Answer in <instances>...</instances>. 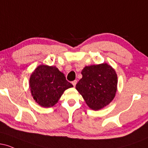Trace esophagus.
Returning a JSON list of instances; mask_svg holds the SVG:
<instances>
[{
  "label": "esophagus",
  "instance_id": "1",
  "mask_svg": "<svg viewBox=\"0 0 148 148\" xmlns=\"http://www.w3.org/2000/svg\"><path fill=\"white\" fill-rule=\"evenodd\" d=\"M72 84L73 86H74V87H75L76 85V84H77V81H76V80H74V81H72Z\"/></svg>",
  "mask_w": 148,
  "mask_h": 148
}]
</instances>
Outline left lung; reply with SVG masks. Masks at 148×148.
Returning a JSON list of instances; mask_svg holds the SVG:
<instances>
[{
  "instance_id": "obj_1",
  "label": "left lung",
  "mask_w": 148,
  "mask_h": 148,
  "mask_svg": "<svg viewBox=\"0 0 148 148\" xmlns=\"http://www.w3.org/2000/svg\"><path fill=\"white\" fill-rule=\"evenodd\" d=\"M81 74L83 77L76 85V89L90 108L100 109L113 99L118 77L111 66L106 63L86 66Z\"/></svg>"
}]
</instances>
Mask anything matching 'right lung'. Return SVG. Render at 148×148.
Listing matches in <instances>:
<instances>
[{
    "mask_svg": "<svg viewBox=\"0 0 148 148\" xmlns=\"http://www.w3.org/2000/svg\"><path fill=\"white\" fill-rule=\"evenodd\" d=\"M73 87L63 73L53 66L41 65L30 78V88L34 99L42 107H51L58 102L65 90Z\"/></svg>",
    "mask_w": 148,
    "mask_h": 148,
    "instance_id": "right-lung-1",
    "label": "right lung"
}]
</instances>
